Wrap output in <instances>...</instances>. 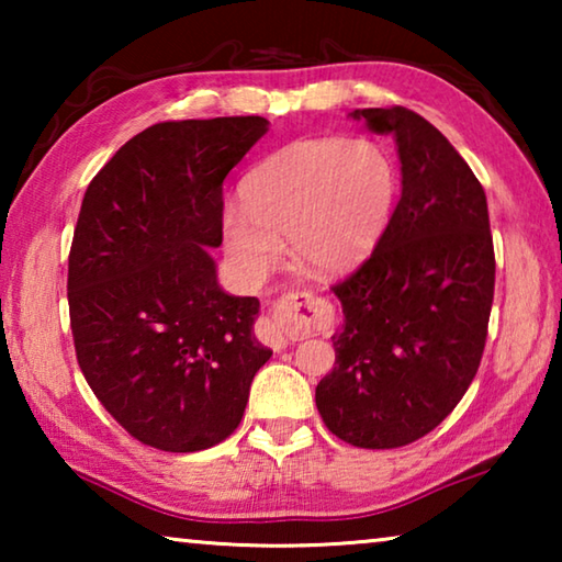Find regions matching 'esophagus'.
<instances>
[{
    "label": "esophagus",
    "mask_w": 562,
    "mask_h": 562,
    "mask_svg": "<svg viewBox=\"0 0 562 562\" xmlns=\"http://www.w3.org/2000/svg\"><path fill=\"white\" fill-rule=\"evenodd\" d=\"M322 319H325V310H322L319 297L312 292L290 290L280 294L272 302L270 315L258 322V335L272 349H284L292 339L319 329Z\"/></svg>",
    "instance_id": "1"
}]
</instances>
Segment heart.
Listing matches in <instances>:
<instances>
[{
    "label": "heart",
    "instance_id": "obj_1",
    "mask_svg": "<svg viewBox=\"0 0 562 562\" xmlns=\"http://www.w3.org/2000/svg\"><path fill=\"white\" fill-rule=\"evenodd\" d=\"M396 166L369 138H302L255 166L243 183L245 205H227V247L247 272L265 274L290 237L294 260L341 272L372 250L396 198Z\"/></svg>",
    "mask_w": 562,
    "mask_h": 562
}]
</instances>
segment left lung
I'll list each match as a JSON object with an SVG mask.
<instances>
[{"mask_svg":"<svg viewBox=\"0 0 562 562\" xmlns=\"http://www.w3.org/2000/svg\"><path fill=\"white\" fill-rule=\"evenodd\" d=\"M355 116L396 138L402 198L372 255L331 284L345 325L315 402L337 439L398 449L434 431L479 372L496 255L483 186L439 128L404 106Z\"/></svg>","mask_w":562,"mask_h":562,"instance_id":"8db88e82","label":"left lung"}]
</instances>
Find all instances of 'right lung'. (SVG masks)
Here are the masks:
<instances>
[{
  "mask_svg": "<svg viewBox=\"0 0 562 562\" xmlns=\"http://www.w3.org/2000/svg\"><path fill=\"white\" fill-rule=\"evenodd\" d=\"M262 116L156 123L87 188L69 252V317L91 392L133 439L170 453L225 441L272 357L207 247L223 243V180Z\"/></svg>",
  "mask_w": 562,
  "mask_h": 562,
  "instance_id": "add662e5",
  "label": "right lung"
}]
</instances>
